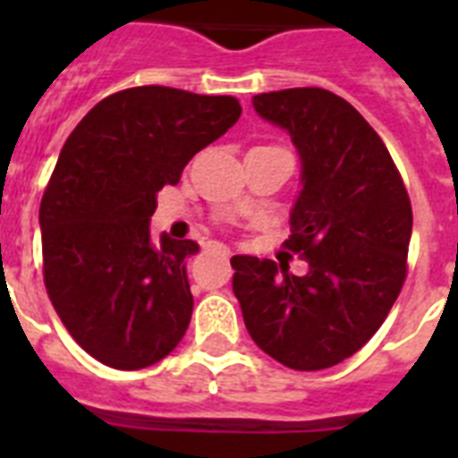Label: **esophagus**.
<instances>
[{
  "mask_svg": "<svg viewBox=\"0 0 458 458\" xmlns=\"http://www.w3.org/2000/svg\"><path fill=\"white\" fill-rule=\"evenodd\" d=\"M208 251H216V254H223V257H228V254H230L228 247H225V244H221V242L208 244Z\"/></svg>",
  "mask_w": 458,
  "mask_h": 458,
  "instance_id": "esophagus-1",
  "label": "esophagus"
}]
</instances>
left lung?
<instances>
[{"mask_svg":"<svg viewBox=\"0 0 458 458\" xmlns=\"http://www.w3.org/2000/svg\"><path fill=\"white\" fill-rule=\"evenodd\" d=\"M254 111L290 135L301 190L287 250L304 276L237 254L233 293L251 340L287 369L320 370L359 352L387 318L406 278L411 201L369 121L320 88L264 92Z\"/></svg>","mask_w":458,"mask_h":458,"instance_id":"1","label":"left lung"}]
</instances>
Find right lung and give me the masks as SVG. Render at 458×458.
I'll return each mask as SVG.
<instances>
[{
    "label": "right lung",
    "instance_id": "right-lung-1",
    "mask_svg": "<svg viewBox=\"0 0 458 458\" xmlns=\"http://www.w3.org/2000/svg\"><path fill=\"white\" fill-rule=\"evenodd\" d=\"M235 97L145 85L106 97L75 125L39 204L45 285L89 356L147 369L192 318L185 259L192 240L149 235L157 192L237 123Z\"/></svg>",
    "mask_w": 458,
    "mask_h": 458
}]
</instances>
